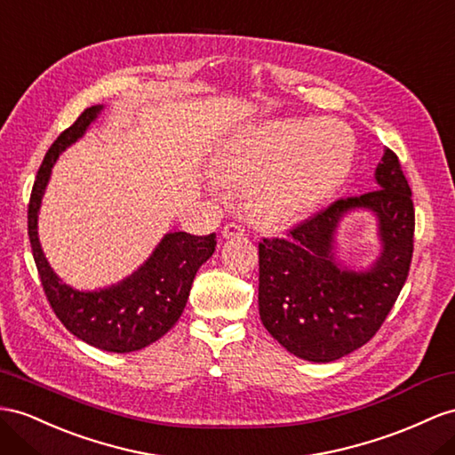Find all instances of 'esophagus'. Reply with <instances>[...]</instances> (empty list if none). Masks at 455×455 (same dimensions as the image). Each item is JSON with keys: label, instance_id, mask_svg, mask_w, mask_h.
Wrapping results in <instances>:
<instances>
[{"label": "esophagus", "instance_id": "1", "mask_svg": "<svg viewBox=\"0 0 455 455\" xmlns=\"http://www.w3.org/2000/svg\"><path fill=\"white\" fill-rule=\"evenodd\" d=\"M220 236H223L225 240H230V238H240V236H243V228H242L240 225L230 223V225H227L223 230H220Z\"/></svg>", "mask_w": 455, "mask_h": 455}]
</instances>
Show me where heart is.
Instances as JSON below:
<instances>
[{
  "instance_id": "1",
  "label": "heart",
  "mask_w": 455,
  "mask_h": 455,
  "mask_svg": "<svg viewBox=\"0 0 455 455\" xmlns=\"http://www.w3.org/2000/svg\"><path fill=\"white\" fill-rule=\"evenodd\" d=\"M352 136L336 121H267L215 157V179L248 188V215L278 230L309 215L344 184Z\"/></svg>"
}]
</instances>
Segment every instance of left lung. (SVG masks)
I'll return each instance as SVG.
<instances>
[{
	"label": "left lung",
	"mask_w": 455,
	"mask_h": 455,
	"mask_svg": "<svg viewBox=\"0 0 455 455\" xmlns=\"http://www.w3.org/2000/svg\"><path fill=\"white\" fill-rule=\"evenodd\" d=\"M377 190L332 204L286 238L259 243V317L290 354L329 363L367 344L410 273L415 212L400 161L387 149ZM354 212L376 219L379 251L367 267L339 255L338 230Z\"/></svg>",
	"instance_id": "obj_1"
}]
</instances>
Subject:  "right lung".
Here are the masks:
<instances>
[{
  "mask_svg": "<svg viewBox=\"0 0 455 455\" xmlns=\"http://www.w3.org/2000/svg\"><path fill=\"white\" fill-rule=\"evenodd\" d=\"M103 109L106 106L86 109L45 154L30 196L28 236L44 292L65 329L103 352L128 354L154 344L174 327L188 301L194 276L213 255L217 240L215 235L167 232L136 271L96 290H78L53 271L38 236L44 194L57 159L88 132Z\"/></svg>",
  "mask_w": 455,
  "mask_h": 455,
  "instance_id": "obj_1",
  "label": "right lung"
}]
</instances>
